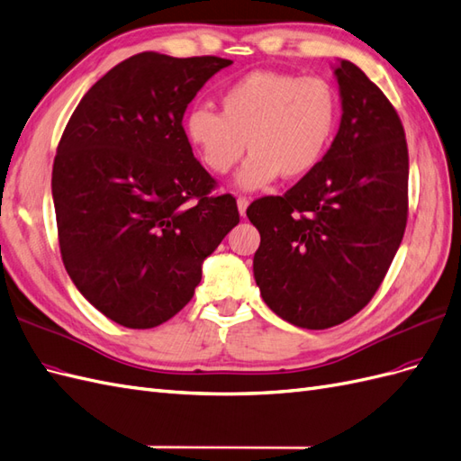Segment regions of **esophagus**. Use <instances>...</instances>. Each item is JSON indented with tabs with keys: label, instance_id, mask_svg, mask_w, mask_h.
<instances>
[{
	"label": "esophagus",
	"instance_id": "obj_1",
	"mask_svg": "<svg viewBox=\"0 0 461 461\" xmlns=\"http://www.w3.org/2000/svg\"><path fill=\"white\" fill-rule=\"evenodd\" d=\"M236 205H239V213L244 217L246 215V209H248V205H250V202H248L246 197H239V200H236Z\"/></svg>",
	"mask_w": 461,
	"mask_h": 461
}]
</instances>
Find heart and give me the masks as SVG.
Masks as SVG:
<instances>
[{
	"instance_id": "heart-1",
	"label": "heart",
	"mask_w": 461,
	"mask_h": 461,
	"mask_svg": "<svg viewBox=\"0 0 461 461\" xmlns=\"http://www.w3.org/2000/svg\"><path fill=\"white\" fill-rule=\"evenodd\" d=\"M221 114L197 106L184 120L185 138L215 174L230 172L250 149L236 176L242 190L266 188L279 174L303 178L326 153L338 126L333 86L321 77L252 71L221 93Z\"/></svg>"
}]
</instances>
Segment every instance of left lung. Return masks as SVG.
Here are the masks:
<instances>
[{"label": "left lung", "mask_w": 461, "mask_h": 461, "mask_svg": "<svg viewBox=\"0 0 461 461\" xmlns=\"http://www.w3.org/2000/svg\"><path fill=\"white\" fill-rule=\"evenodd\" d=\"M333 73L343 114L328 153L287 194L246 209L261 236L254 254L261 298L306 330L338 326L370 303L407 222L402 120L351 61L339 59Z\"/></svg>", "instance_id": "8db88e82"}]
</instances>
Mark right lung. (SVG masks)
<instances>
[{
	"instance_id": "right-lung-1",
	"label": "right lung",
	"mask_w": 461,
	"mask_h": 461,
	"mask_svg": "<svg viewBox=\"0 0 461 461\" xmlns=\"http://www.w3.org/2000/svg\"><path fill=\"white\" fill-rule=\"evenodd\" d=\"M230 59L141 52L81 98L61 135L52 197L64 266L98 312L160 326L192 301L202 266L239 225L230 194L194 157L182 118Z\"/></svg>"
}]
</instances>
